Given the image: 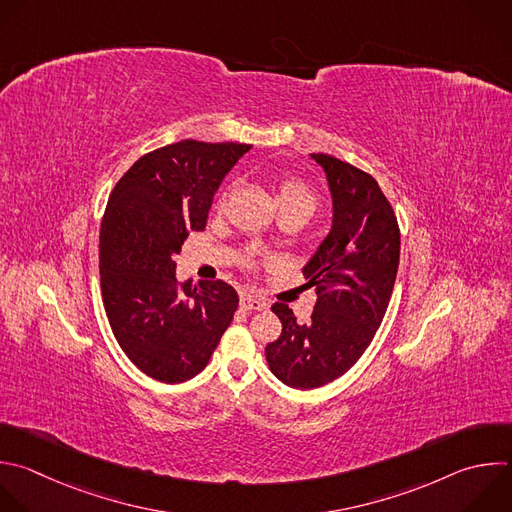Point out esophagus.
I'll return each instance as SVG.
<instances>
[{"mask_svg": "<svg viewBox=\"0 0 512 512\" xmlns=\"http://www.w3.org/2000/svg\"><path fill=\"white\" fill-rule=\"evenodd\" d=\"M241 307L243 309H253V311H265L267 307H269V303L265 301V299H261V297H255V295H249V293H245V295H241Z\"/></svg>", "mask_w": 512, "mask_h": 512, "instance_id": "obj_1", "label": "esophagus"}]
</instances>
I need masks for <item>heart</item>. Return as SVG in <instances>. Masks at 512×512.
Wrapping results in <instances>:
<instances>
[{"label":"heart","mask_w":512,"mask_h":512,"mask_svg":"<svg viewBox=\"0 0 512 512\" xmlns=\"http://www.w3.org/2000/svg\"><path fill=\"white\" fill-rule=\"evenodd\" d=\"M315 193L299 179H283L277 183V205L303 209L305 213H313L315 209Z\"/></svg>","instance_id":"heart-1"}]
</instances>
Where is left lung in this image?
Returning a JSON list of instances; mask_svg holds the SVG:
<instances>
[{
  "label": "left lung",
  "mask_w": 512,
  "mask_h": 512,
  "mask_svg": "<svg viewBox=\"0 0 512 512\" xmlns=\"http://www.w3.org/2000/svg\"><path fill=\"white\" fill-rule=\"evenodd\" d=\"M309 156L323 168L331 195V229L303 267L317 303L307 323L275 303L283 329L265 348L269 370L299 390L344 376L368 350L400 263L398 221L376 179L335 156Z\"/></svg>",
  "instance_id": "obj_1"
}]
</instances>
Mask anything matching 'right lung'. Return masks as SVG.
I'll return each mask as SVG.
<instances>
[{
  "label": "right lung",
  "mask_w": 512,
  "mask_h": 512,
  "mask_svg": "<svg viewBox=\"0 0 512 512\" xmlns=\"http://www.w3.org/2000/svg\"><path fill=\"white\" fill-rule=\"evenodd\" d=\"M251 144L181 140L138 158L100 229V285L116 342L152 380L181 384L209 364L239 307L225 281L177 283L175 255L207 227L213 197Z\"/></svg>",
  "instance_id": "add662e5"
}]
</instances>
